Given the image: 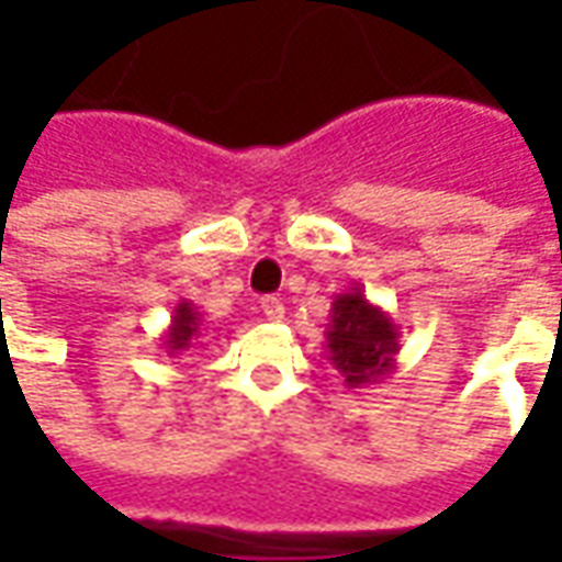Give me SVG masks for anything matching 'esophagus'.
I'll list each match as a JSON object with an SVG mask.
<instances>
[{
	"mask_svg": "<svg viewBox=\"0 0 562 562\" xmlns=\"http://www.w3.org/2000/svg\"><path fill=\"white\" fill-rule=\"evenodd\" d=\"M261 313L268 322H282L285 318V306H282L280 297H261Z\"/></svg>",
	"mask_w": 562,
	"mask_h": 562,
	"instance_id": "34e87169",
	"label": "esophagus"
}]
</instances>
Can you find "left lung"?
<instances>
[{"label": "left lung", "mask_w": 562, "mask_h": 562, "mask_svg": "<svg viewBox=\"0 0 562 562\" xmlns=\"http://www.w3.org/2000/svg\"><path fill=\"white\" fill-rule=\"evenodd\" d=\"M401 330L382 306L367 301L364 289L355 282L349 292L334 294L325 355L340 370L346 389H367L389 379L397 367Z\"/></svg>", "instance_id": "1"}]
</instances>
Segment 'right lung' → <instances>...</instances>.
I'll return each instance as SVG.
<instances>
[{"label":"right lung","mask_w":562,"mask_h":562,"mask_svg":"<svg viewBox=\"0 0 562 562\" xmlns=\"http://www.w3.org/2000/svg\"><path fill=\"white\" fill-rule=\"evenodd\" d=\"M204 330H207V322L198 313V306L192 301H180L173 306L171 325L159 337L161 349L168 352V358H180V355L195 349V342L204 337Z\"/></svg>","instance_id":"1"}]
</instances>
